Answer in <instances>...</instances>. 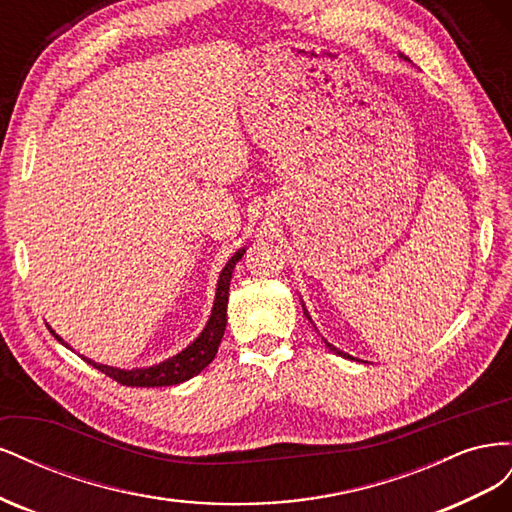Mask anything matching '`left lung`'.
<instances>
[{"mask_svg":"<svg viewBox=\"0 0 512 512\" xmlns=\"http://www.w3.org/2000/svg\"><path fill=\"white\" fill-rule=\"evenodd\" d=\"M303 309H305V307H303ZM305 316L309 318V314H307V309H305ZM309 322H312V318H309ZM324 344H327V348H329L331 352H335V354H339V356H344V359H352V356H350V354H346V352H342V350H337V348H335L333 344H329V342H327V339H324Z\"/></svg>","mask_w":512,"mask_h":512,"instance_id":"left-lung-1","label":"left lung"}]
</instances>
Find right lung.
Segmentation results:
<instances>
[{
    "mask_svg": "<svg viewBox=\"0 0 512 512\" xmlns=\"http://www.w3.org/2000/svg\"><path fill=\"white\" fill-rule=\"evenodd\" d=\"M243 254H245V247L226 262V267L220 273L218 290H215V301H213V309H211L207 327L188 348L181 350L179 354L170 356V359H166L158 365L143 367V369H117L111 365L94 363L91 359H85V356L83 359L89 365H94L98 371H102V374H106L108 378H113L115 382H119L123 386H173V384L194 378L215 359V354H218L220 342H222L224 331H226V307H228V288H230L232 269H235V265L241 260ZM51 333L55 335L57 342L68 346L55 331H51Z\"/></svg>",
    "mask_w": 512,
    "mask_h": 512,
    "instance_id": "right-lung-1",
    "label": "right lung"
}]
</instances>
